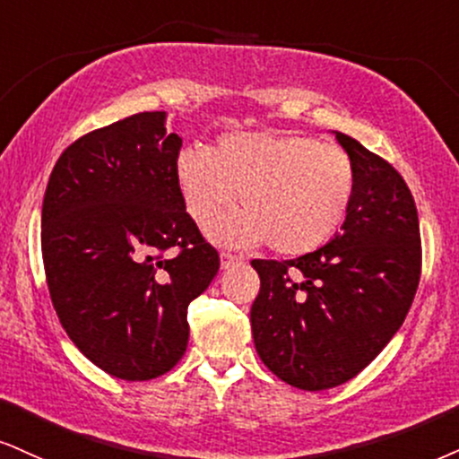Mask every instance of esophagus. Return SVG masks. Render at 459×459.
<instances>
[{"label": "esophagus", "mask_w": 459, "mask_h": 459, "mask_svg": "<svg viewBox=\"0 0 459 459\" xmlns=\"http://www.w3.org/2000/svg\"><path fill=\"white\" fill-rule=\"evenodd\" d=\"M242 264V257L238 255H231V253H221V268H231V265H238Z\"/></svg>", "instance_id": "34e87169"}]
</instances>
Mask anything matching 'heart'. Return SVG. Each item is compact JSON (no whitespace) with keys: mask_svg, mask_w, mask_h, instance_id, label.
Masks as SVG:
<instances>
[{"mask_svg":"<svg viewBox=\"0 0 459 459\" xmlns=\"http://www.w3.org/2000/svg\"><path fill=\"white\" fill-rule=\"evenodd\" d=\"M185 211L211 231L234 211L242 217L219 225L230 245L264 242L281 255H304L342 228L358 191V169L336 144L310 135L231 132L211 151L185 146L174 161Z\"/></svg>","mask_w":459,"mask_h":459,"instance_id":"obj_1","label":"heart"}]
</instances>
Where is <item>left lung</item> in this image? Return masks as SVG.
Returning a JSON list of instances; mask_svg holds the SVG:
<instances>
[{"label":"left lung","instance_id":"8db88e82","mask_svg":"<svg viewBox=\"0 0 459 459\" xmlns=\"http://www.w3.org/2000/svg\"><path fill=\"white\" fill-rule=\"evenodd\" d=\"M358 169L342 231L296 259H253L251 307L259 358L307 392L342 385L385 349L404 324L421 276L417 206L392 163L336 132Z\"/></svg>","mask_w":459,"mask_h":459}]
</instances>
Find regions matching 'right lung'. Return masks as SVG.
Here are the masks:
<instances>
[{"label": "right lung", "mask_w": 459, "mask_h": 459, "mask_svg": "<svg viewBox=\"0 0 459 459\" xmlns=\"http://www.w3.org/2000/svg\"><path fill=\"white\" fill-rule=\"evenodd\" d=\"M166 112L93 129L61 152L42 202V259L61 325L123 381L166 375L189 341L186 308L219 253L185 211Z\"/></svg>", "instance_id": "obj_1"}]
</instances>
